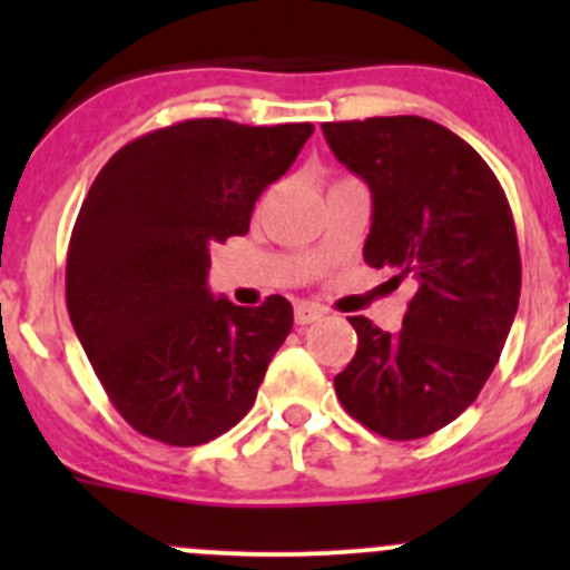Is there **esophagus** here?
<instances>
[{
	"label": "esophagus",
	"instance_id": "obj_1",
	"mask_svg": "<svg viewBox=\"0 0 570 570\" xmlns=\"http://www.w3.org/2000/svg\"><path fill=\"white\" fill-rule=\"evenodd\" d=\"M322 317V308L314 306V303H297L295 306V322L297 325H312Z\"/></svg>",
	"mask_w": 570,
	"mask_h": 570
}]
</instances>
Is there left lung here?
Here are the masks:
<instances>
[{
	"label": "left lung",
	"mask_w": 570,
	"mask_h": 570,
	"mask_svg": "<svg viewBox=\"0 0 570 570\" xmlns=\"http://www.w3.org/2000/svg\"><path fill=\"white\" fill-rule=\"evenodd\" d=\"M322 135L372 193L364 262L416 281L402 331L347 317L358 350L333 386L372 433L424 439L476 400L519 312L508 198L485 159L435 120H342L322 124Z\"/></svg>",
	"instance_id": "8db88e82"
}]
</instances>
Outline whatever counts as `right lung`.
Returning a JSON list of instances; mask_svg holds the SVG:
<instances>
[{"label":"right lung","instance_id":"obj_1","mask_svg":"<svg viewBox=\"0 0 570 570\" xmlns=\"http://www.w3.org/2000/svg\"><path fill=\"white\" fill-rule=\"evenodd\" d=\"M312 124L195 118L126 142L101 168L68 245L71 325L115 411L154 441L232 430L292 331V303L215 297L209 248L248 234L258 195L292 168Z\"/></svg>","mask_w":570,"mask_h":570}]
</instances>
